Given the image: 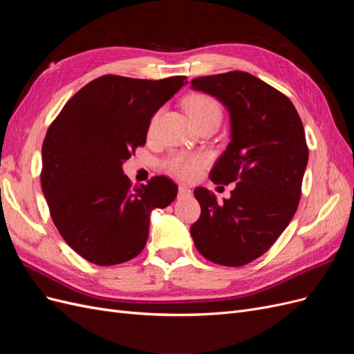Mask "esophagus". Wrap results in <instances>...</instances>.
I'll use <instances>...</instances> for the list:
<instances>
[{
  "mask_svg": "<svg viewBox=\"0 0 354 354\" xmlns=\"http://www.w3.org/2000/svg\"><path fill=\"white\" fill-rule=\"evenodd\" d=\"M190 195H192V192L186 185L178 186V198H186V196H190Z\"/></svg>",
  "mask_w": 354,
  "mask_h": 354,
  "instance_id": "esophagus-1",
  "label": "esophagus"
}]
</instances>
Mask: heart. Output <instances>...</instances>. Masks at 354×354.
<instances>
[{
	"label": "heart",
	"instance_id": "heart-1",
	"mask_svg": "<svg viewBox=\"0 0 354 354\" xmlns=\"http://www.w3.org/2000/svg\"><path fill=\"white\" fill-rule=\"evenodd\" d=\"M185 108L189 113L190 120L194 124L203 121V120H218L221 116V109L217 100L207 94H192L185 100ZM207 162L205 155L198 153H186V152H177L171 155L165 160V168L180 178H194L199 174L201 168Z\"/></svg>",
	"mask_w": 354,
	"mask_h": 354
}]
</instances>
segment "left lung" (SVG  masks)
<instances>
[{
    "label": "left lung",
    "instance_id": "8db88e82",
    "mask_svg": "<svg viewBox=\"0 0 354 354\" xmlns=\"http://www.w3.org/2000/svg\"><path fill=\"white\" fill-rule=\"evenodd\" d=\"M190 84L229 112L230 143L209 177L216 185L236 181L223 203L205 187L194 190L201 217L190 234L209 261L239 267L269 250L297 211L308 160L303 122L285 94L251 73L233 71Z\"/></svg>",
    "mask_w": 354,
    "mask_h": 354
}]
</instances>
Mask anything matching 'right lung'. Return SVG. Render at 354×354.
I'll return each instance as SVG.
<instances>
[{
	"label": "right lung",
	"mask_w": 354,
	"mask_h": 354,
	"mask_svg": "<svg viewBox=\"0 0 354 354\" xmlns=\"http://www.w3.org/2000/svg\"><path fill=\"white\" fill-rule=\"evenodd\" d=\"M187 84L104 75L63 106L42 143L41 186L62 238L82 259L121 264L142 252L151 212L177 196L158 176L131 187L122 164L146 143L153 115Z\"/></svg>",
	"instance_id": "add662e5"
}]
</instances>
